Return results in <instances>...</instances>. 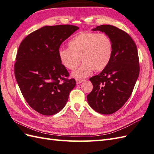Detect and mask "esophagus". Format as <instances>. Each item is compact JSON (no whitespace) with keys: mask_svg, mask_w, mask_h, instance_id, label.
Wrapping results in <instances>:
<instances>
[{"mask_svg":"<svg viewBox=\"0 0 154 154\" xmlns=\"http://www.w3.org/2000/svg\"><path fill=\"white\" fill-rule=\"evenodd\" d=\"M76 83H77V84H80V83L82 82H84V80H82V79H76Z\"/></svg>","mask_w":154,"mask_h":154,"instance_id":"esophagus-1","label":"esophagus"}]
</instances>
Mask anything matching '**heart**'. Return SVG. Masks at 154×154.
<instances>
[{
  "instance_id": "1",
  "label": "heart",
  "mask_w": 154,
  "mask_h": 154,
  "mask_svg": "<svg viewBox=\"0 0 154 154\" xmlns=\"http://www.w3.org/2000/svg\"><path fill=\"white\" fill-rule=\"evenodd\" d=\"M68 47L58 51L59 60L64 67L74 70L80 64L81 59L84 61L81 66L72 73V76L76 78L86 77L94 70H103L112 53V41L105 33H80L68 42Z\"/></svg>"
}]
</instances>
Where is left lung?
<instances>
[{"instance_id": "1", "label": "left lung", "mask_w": 154, "mask_h": 154, "mask_svg": "<svg viewBox=\"0 0 154 154\" xmlns=\"http://www.w3.org/2000/svg\"><path fill=\"white\" fill-rule=\"evenodd\" d=\"M92 30L109 37L112 53L101 72L90 78L93 90L87 100L96 112L110 115L121 109L132 94L140 72L138 50L132 37L117 27L101 25Z\"/></svg>"}]
</instances>
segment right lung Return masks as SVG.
Returning a JSON list of instances; mask_svg holds the SVG:
<instances>
[{
  "mask_svg": "<svg viewBox=\"0 0 154 154\" xmlns=\"http://www.w3.org/2000/svg\"><path fill=\"white\" fill-rule=\"evenodd\" d=\"M79 29L72 25L44 26L26 37L16 57V80L26 102L43 115H53L65 106L76 82L59 60L63 42Z\"/></svg>",
  "mask_w": 154,
  "mask_h": 154,
  "instance_id": "add662e5",
  "label": "right lung"
}]
</instances>
